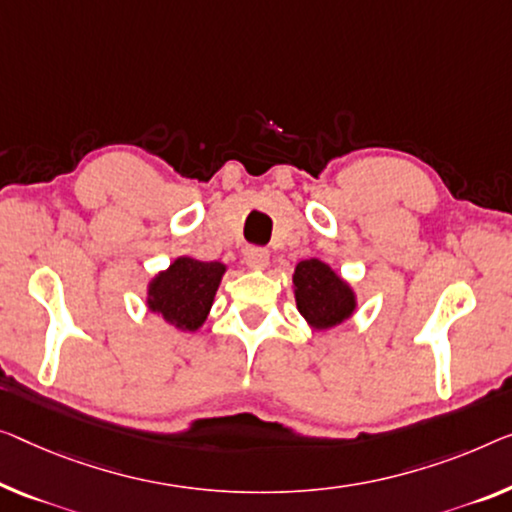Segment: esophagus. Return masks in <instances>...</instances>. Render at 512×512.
Instances as JSON below:
<instances>
[{
	"label": "esophagus",
	"mask_w": 512,
	"mask_h": 512,
	"mask_svg": "<svg viewBox=\"0 0 512 512\" xmlns=\"http://www.w3.org/2000/svg\"><path fill=\"white\" fill-rule=\"evenodd\" d=\"M269 253H266L264 248H246V253H243V262H246L250 269H257L262 271L269 266Z\"/></svg>",
	"instance_id": "obj_1"
}]
</instances>
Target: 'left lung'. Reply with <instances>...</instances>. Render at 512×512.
Segmentation results:
<instances>
[{
    "instance_id": "left-lung-1",
    "label": "left lung",
    "mask_w": 512,
    "mask_h": 512,
    "mask_svg": "<svg viewBox=\"0 0 512 512\" xmlns=\"http://www.w3.org/2000/svg\"><path fill=\"white\" fill-rule=\"evenodd\" d=\"M296 308L305 324L315 331H329L345 324L358 308V296L347 282L322 259H301L292 273Z\"/></svg>"
}]
</instances>
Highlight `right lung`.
Returning a JSON list of instances; mask_svg holds the SVG:
<instances>
[{"label":"right lung","instance_id":"obj_1","mask_svg":"<svg viewBox=\"0 0 512 512\" xmlns=\"http://www.w3.org/2000/svg\"><path fill=\"white\" fill-rule=\"evenodd\" d=\"M223 262L181 255L147 282V308L181 333H195L207 322L223 282Z\"/></svg>","mask_w":512,"mask_h":512}]
</instances>
